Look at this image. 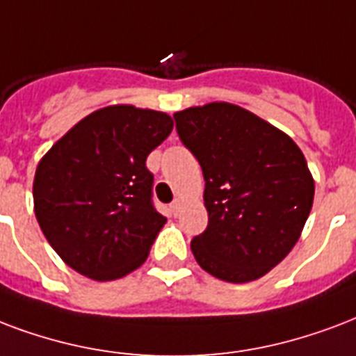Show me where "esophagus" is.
I'll return each instance as SVG.
<instances>
[{
	"label": "esophagus",
	"instance_id": "34e87169",
	"mask_svg": "<svg viewBox=\"0 0 356 356\" xmlns=\"http://www.w3.org/2000/svg\"><path fill=\"white\" fill-rule=\"evenodd\" d=\"M181 209H183V202H181V200H175V202L170 205V211H172L173 216H179V214H181Z\"/></svg>",
	"mask_w": 356,
	"mask_h": 356
}]
</instances>
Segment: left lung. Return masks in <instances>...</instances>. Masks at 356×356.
I'll list each match as a JSON object with an SVG mask.
<instances>
[{"instance_id":"8db88e82","label":"left lung","mask_w":356,"mask_h":356,"mask_svg":"<svg viewBox=\"0 0 356 356\" xmlns=\"http://www.w3.org/2000/svg\"><path fill=\"white\" fill-rule=\"evenodd\" d=\"M173 118L205 179L209 224L190 244L197 265L232 284L261 278L293 250L312 211L316 183L305 154L237 104L209 102Z\"/></svg>"}]
</instances>
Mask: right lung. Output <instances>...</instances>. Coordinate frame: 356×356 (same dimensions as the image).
Segmentation results:
<instances>
[{"instance_id":"1","label":"right lung","mask_w":356,"mask_h":356,"mask_svg":"<svg viewBox=\"0 0 356 356\" xmlns=\"http://www.w3.org/2000/svg\"><path fill=\"white\" fill-rule=\"evenodd\" d=\"M164 112L113 104L89 113L40 159L35 216L46 241L76 273L97 282L142 267L166 224L153 207L149 153L166 140Z\"/></svg>"}]
</instances>
